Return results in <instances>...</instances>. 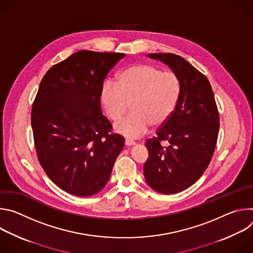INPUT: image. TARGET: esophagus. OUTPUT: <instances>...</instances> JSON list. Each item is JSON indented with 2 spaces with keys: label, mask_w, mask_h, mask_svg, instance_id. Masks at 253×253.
Masks as SVG:
<instances>
[{
  "label": "esophagus",
  "mask_w": 253,
  "mask_h": 253,
  "mask_svg": "<svg viewBox=\"0 0 253 253\" xmlns=\"http://www.w3.org/2000/svg\"><path fill=\"white\" fill-rule=\"evenodd\" d=\"M135 142L134 141H132V140H126L125 141V145L126 146H133V145H135Z\"/></svg>",
  "instance_id": "34e87169"
}]
</instances>
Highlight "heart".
<instances>
[{
  "instance_id": "1",
  "label": "heart",
  "mask_w": 253,
  "mask_h": 253,
  "mask_svg": "<svg viewBox=\"0 0 253 253\" xmlns=\"http://www.w3.org/2000/svg\"><path fill=\"white\" fill-rule=\"evenodd\" d=\"M182 93V83L174 72L140 63L124 69L118 81H106L101 88V101L107 115L118 121L129 110L133 113L114 126L116 133L139 138L149 127L163 125L174 113Z\"/></svg>"
}]
</instances>
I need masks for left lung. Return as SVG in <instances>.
I'll list each match as a JSON object with an SVG mask.
<instances>
[{"label": "left lung", "instance_id": "8db88e82", "mask_svg": "<svg viewBox=\"0 0 253 253\" xmlns=\"http://www.w3.org/2000/svg\"><path fill=\"white\" fill-rule=\"evenodd\" d=\"M166 64L182 83L172 116L146 141L144 164L147 184L162 194L181 192L202 176L212 158L219 130V114L207 78L184 58L171 53L148 54ZM168 141V146L161 142Z\"/></svg>", "mask_w": 253, "mask_h": 253}]
</instances>
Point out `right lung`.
<instances>
[{"instance_id":"obj_1","label":"right lung","mask_w":253,"mask_h":253,"mask_svg":"<svg viewBox=\"0 0 253 253\" xmlns=\"http://www.w3.org/2000/svg\"><path fill=\"white\" fill-rule=\"evenodd\" d=\"M122 53L78 51L42 79L31 124L39 162L62 190L92 196L110 178L124 147L101 110V88Z\"/></svg>"}]
</instances>
